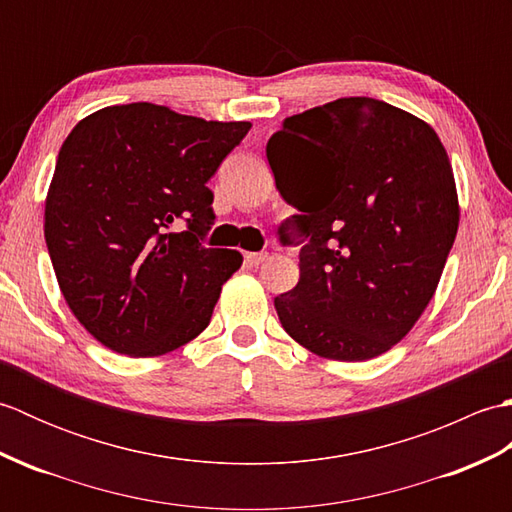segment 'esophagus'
I'll return each mask as SVG.
<instances>
[{
	"instance_id": "34e87169",
	"label": "esophagus",
	"mask_w": 512,
	"mask_h": 512,
	"mask_svg": "<svg viewBox=\"0 0 512 512\" xmlns=\"http://www.w3.org/2000/svg\"><path fill=\"white\" fill-rule=\"evenodd\" d=\"M268 259V253H246L244 255V262L248 266H262Z\"/></svg>"
}]
</instances>
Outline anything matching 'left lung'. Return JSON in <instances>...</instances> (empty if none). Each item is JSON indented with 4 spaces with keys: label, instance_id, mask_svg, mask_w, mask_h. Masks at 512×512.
<instances>
[{
    "label": "left lung",
    "instance_id": "left-lung-1",
    "mask_svg": "<svg viewBox=\"0 0 512 512\" xmlns=\"http://www.w3.org/2000/svg\"><path fill=\"white\" fill-rule=\"evenodd\" d=\"M266 156L310 237L297 286L275 297L284 330L330 361L385 354L427 310L458 235L438 134L400 107L350 96L286 118Z\"/></svg>",
    "mask_w": 512,
    "mask_h": 512
}]
</instances>
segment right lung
<instances>
[{
    "instance_id": "obj_1",
    "label": "right lung",
    "mask_w": 512,
    "mask_h": 512,
    "mask_svg": "<svg viewBox=\"0 0 512 512\" xmlns=\"http://www.w3.org/2000/svg\"><path fill=\"white\" fill-rule=\"evenodd\" d=\"M248 129L129 103L85 116L65 138L43 233L65 303L101 345L162 356L209 325L244 257L200 244L215 217L206 182ZM180 216L188 231L169 234Z\"/></svg>"
}]
</instances>
